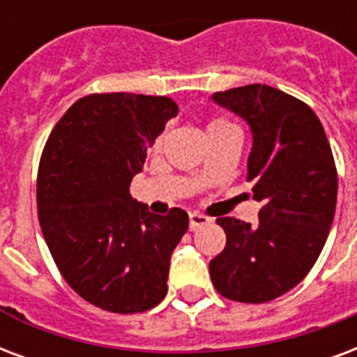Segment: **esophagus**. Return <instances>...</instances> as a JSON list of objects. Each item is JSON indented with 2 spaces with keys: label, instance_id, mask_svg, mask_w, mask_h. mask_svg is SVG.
<instances>
[{
  "label": "esophagus",
  "instance_id": "1",
  "mask_svg": "<svg viewBox=\"0 0 357 357\" xmlns=\"http://www.w3.org/2000/svg\"><path fill=\"white\" fill-rule=\"evenodd\" d=\"M204 225H209V219L206 215L200 213H190L189 215V228L190 230H197V228L204 227Z\"/></svg>",
  "mask_w": 357,
  "mask_h": 357
}]
</instances>
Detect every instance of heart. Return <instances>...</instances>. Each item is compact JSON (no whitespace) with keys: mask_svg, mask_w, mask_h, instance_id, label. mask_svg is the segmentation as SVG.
Masks as SVG:
<instances>
[{"mask_svg":"<svg viewBox=\"0 0 357 357\" xmlns=\"http://www.w3.org/2000/svg\"><path fill=\"white\" fill-rule=\"evenodd\" d=\"M228 127H232V125L228 123V121H225V119H215V121H211V123L208 125V135H209V132H215V130L228 129ZM157 144H159V142H157Z\"/></svg>","mask_w":357,"mask_h":357,"instance_id":"b5f03b06","label":"heart"}]
</instances>
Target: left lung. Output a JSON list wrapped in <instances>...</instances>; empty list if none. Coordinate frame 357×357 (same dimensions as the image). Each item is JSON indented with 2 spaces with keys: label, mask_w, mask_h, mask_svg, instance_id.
Segmentation results:
<instances>
[{
  "label": "left lung",
  "mask_w": 357,
  "mask_h": 357,
  "mask_svg": "<svg viewBox=\"0 0 357 357\" xmlns=\"http://www.w3.org/2000/svg\"><path fill=\"white\" fill-rule=\"evenodd\" d=\"M211 99L251 127L245 179L262 208L255 227L217 219L227 247L209 262V275L225 298L266 303L303 281L322 252L335 215V160L311 106L281 89L251 84Z\"/></svg>",
  "instance_id": "8db88e82"
}]
</instances>
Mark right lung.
I'll return each instance as SVG.
<instances>
[{
  "mask_svg": "<svg viewBox=\"0 0 357 357\" xmlns=\"http://www.w3.org/2000/svg\"><path fill=\"white\" fill-rule=\"evenodd\" d=\"M176 114L168 97L88 95L63 114L40 155L45 241L67 284L102 311H148L168 292L170 257L189 215L179 208L151 213L129 187Z\"/></svg>",
  "mask_w": 357,
  "mask_h": 357,
  "instance_id": "1",
  "label": "right lung"
}]
</instances>
